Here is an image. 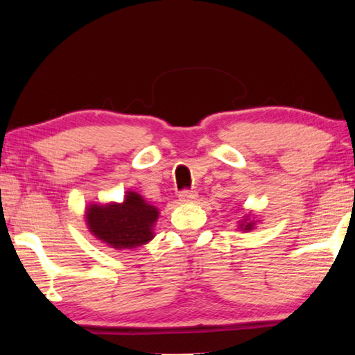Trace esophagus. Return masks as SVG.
Instances as JSON below:
<instances>
[{"label": "esophagus", "instance_id": "34e87169", "mask_svg": "<svg viewBox=\"0 0 355 355\" xmlns=\"http://www.w3.org/2000/svg\"><path fill=\"white\" fill-rule=\"evenodd\" d=\"M178 197H180V201H183V202H192V201L197 200L198 193L195 192V191L184 189V191H182V192L178 193Z\"/></svg>", "mask_w": 355, "mask_h": 355}]
</instances>
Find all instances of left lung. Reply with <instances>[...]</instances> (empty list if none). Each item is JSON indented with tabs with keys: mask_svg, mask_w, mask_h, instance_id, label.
Wrapping results in <instances>:
<instances>
[{
	"mask_svg": "<svg viewBox=\"0 0 355 355\" xmlns=\"http://www.w3.org/2000/svg\"><path fill=\"white\" fill-rule=\"evenodd\" d=\"M253 223H250V221H244V224H241V229H244V230H252L253 229Z\"/></svg>",
	"mask_w": 355,
	"mask_h": 355,
	"instance_id": "1",
	"label": "left lung"
}]
</instances>
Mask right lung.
Here are the masks:
<instances>
[{
    "label": "right lung",
    "instance_id": "1",
    "mask_svg": "<svg viewBox=\"0 0 355 355\" xmlns=\"http://www.w3.org/2000/svg\"><path fill=\"white\" fill-rule=\"evenodd\" d=\"M157 218L158 210L135 192H128L122 205H93L87 210L89 232L119 250L135 248L153 239Z\"/></svg>",
    "mask_w": 355,
    "mask_h": 355
}]
</instances>
